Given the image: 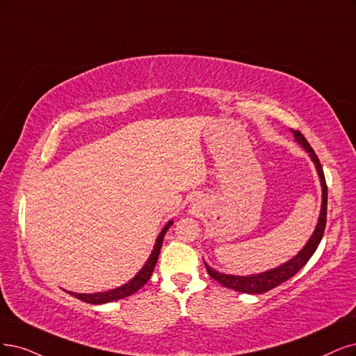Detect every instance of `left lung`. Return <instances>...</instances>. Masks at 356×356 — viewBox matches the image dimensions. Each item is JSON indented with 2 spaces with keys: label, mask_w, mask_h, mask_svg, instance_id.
Returning <instances> with one entry per match:
<instances>
[{
  "label": "left lung",
  "mask_w": 356,
  "mask_h": 356,
  "mask_svg": "<svg viewBox=\"0 0 356 356\" xmlns=\"http://www.w3.org/2000/svg\"><path fill=\"white\" fill-rule=\"evenodd\" d=\"M292 134L295 136V140L304 148L311 161L315 165V170H317L318 177H320V185H321V209H320V217H318V222L315 226L314 233L311 234V238L308 239V242L305 243V246L300 249V251L292 258L286 262H283L282 266L262 271V273H257V274H249V275H233V274H225L220 273L214 268L209 267L205 262V267L208 274L211 275L214 280H217L220 284H222L225 287L233 289L236 292H242V293H264L271 291V289L280 286L282 283L287 282L291 277L304 267L307 262L309 261V258L314 255V252L317 251V248L323 239L324 234V229H325V221H327V185H325V177H324V171L323 167L320 164V160L317 154L314 152V149L311 148V145L308 143V140L304 138V135L300 134L298 130H292Z\"/></svg>",
  "instance_id": "obj_1"
}]
</instances>
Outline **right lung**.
<instances>
[{
    "mask_svg": "<svg viewBox=\"0 0 356 356\" xmlns=\"http://www.w3.org/2000/svg\"><path fill=\"white\" fill-rule=\"evenodd\" d=\"M173 225V220H170L167 225L163 227L161 233L156 236L155 239V245L152 248V252L149 255V258L145 262L143 267L139 270V273L135 275L134 279H130L127 283L118 286L115 289H110L107 292H98V293H74V292H69L72 296L81 299L83 302H88V304H94V305H101V304H108V302L113 300H118V299H124L130 295H134L135 292H138L139 289L147 284L151 274L155 268V264L158 261V257H160V251H161V246H163V239H164V234L167 233V230Z\"/></svg>",
    "mask_w": 356,
    "mask_h": 356,
    "instance_id": "right-lung-1",
    "label": "right lung"
}]
</instances>
